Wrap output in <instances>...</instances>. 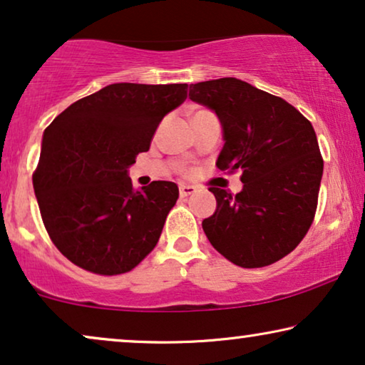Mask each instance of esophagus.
I'll use <instances>...</instances> for the list:
<instances>
[{
  "label": "esophagus",
  "instance_id": "obj_1",
  "mask_svg": "<svg viewBox=\"0 0 365 365\" xmlns=\"http://www.w3.org/2000/svg\"><path fill=\"white\" fill-rule=\"evenodd\" d=\"M194 192H196V187L194 186H189V184H181V186H179V194H181V197H187Z\"/></svg>",
  "mask_w": 365,
  "mask_h": 365
}]
</instances>
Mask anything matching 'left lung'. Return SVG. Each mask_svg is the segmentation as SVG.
<instances>
[{"mask_svg":"<svg viewBox=\"0 0 365 365\" xmlns=\"http://www.w3.org/2000/svg\"><path fill=\"white\" fill-rule=\"evenodd\" d=\"M189 98L216 111L224 131L221 171H241L242 191L209 187L217 207L204 219L227 261L254 269L297 247L314 221L324 161L312 124L292 104L236 78L191 84Z\"/></svg>","mask_w":365,"mask_h":365,"instance_id":"8db88e82","label":"left lung"}]
</instances>
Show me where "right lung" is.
I'll return each instance as SVG.
<instances>
[{"instance_id": "right-lung-1", "label": "right lung", "mask_w": 365, "mask_h": 365, "mask_svg": "<svg viewBox=\"0 0 365 365\" xmlns=\"http://www.w3.org/2000/svg\"><path fill=\"white\" fill-rule=\"evenodd\" d=\"M186 98V83L109 84L44 129L34 194L53 244L78 267L118 276L156 247L179 189L153 181L134 191L128 168Z\"/></svg>"}]
</instances>
